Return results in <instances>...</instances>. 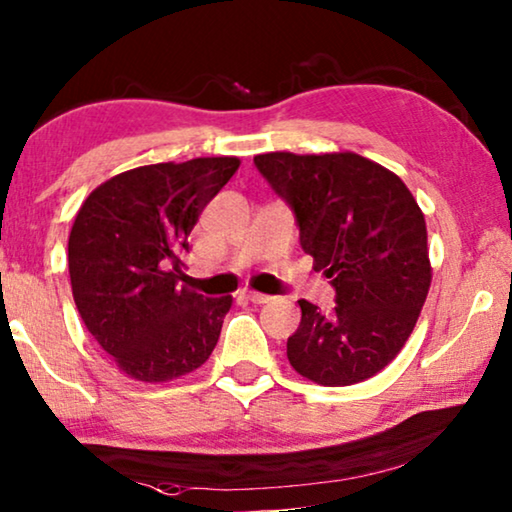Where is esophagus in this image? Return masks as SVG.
I'll return each instance as SVG.
<instances>
[{"instance_id":"obj_1","label":"esophagus","mask_w":512,"mask_h":512,"mask_svg":"<svg viewBox=\"0 0 512 512\" xmlns=\"http://www.w3.org/2000/svg\"><path fill=\"white\" fill-rule=\"evenodd\" d=\"M243 294H246V299L253 301V304H266V301L271 299L269 294H262V292H255V290H246Z\"/></svg>"}]
</instances>
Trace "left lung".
Instances as JSON below:
<instances>
[{
	"instance_id": "8db88e82",
	"label": "left lung",
	"mask_w": 512,
	"mask_h": 512,
	"mask_svg": "<svg viewBox=\"0 0 512 512\" xmlns=\"http://www.w3.org/2000/svg\"><path fill=\"white\" fill-rule=\"evenodd\" d=\"M255 167L292 208L301 248L336 292L331 313L299 301L287 359L327 387L376 376L408 341L431 285L420 206L397 174L355 153H266Z\"/></svg>"
}]
</instances>
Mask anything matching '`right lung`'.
Segmentation results:
<instances>
[{
  "instance_id": "add662e5",
  "label": "right lung",
  "mask_w": 512,
  "mask_h": 512,
  "mask_svg": "<svg viewBox=\"0 0 512 512\" xmlns=\"http://www.w3.org/2000/svg\"><path fill=\"white\" fill-rule=\"evenodd\" d=\"M236 157L148 164L113 176L83 201L69 234L78 313L127 376L167 383L199 369L232 297L185 283L192 227L239 169Z\"/></svg>"
}]
</instances>
